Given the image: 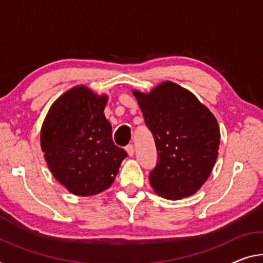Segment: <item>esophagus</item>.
Listing matches in <instances>:
<instances>
[{"instance_id": "esophagus-1", "label": "esophagus", "mask_w": 263, "mask_h": 263, "mask_svg": "<svg viewBox=\"0 0 263 263\" xmlns=\"http://www.w3.org/2000/svg\"><path fill=\"white\" fill-rule=\"evenodd\" d=\"M126 151H127L129 156H133V155H134V153H135L134 145H133V144H128L127 147H126Z\"/></svg>"}]
</instances>
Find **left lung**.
<instances>
[{
	"label": "left lung",
	"instance_id": "obj_1",
	"mask_svg": "<svg viewBox=\"0 0 263 263\" xmlns=\"http://www.w3.org/2000/svg\"><path fill=\"white\" fill-rule=\"evenodd\" d=\"M133 94L159 156L149 174L152 187L169 200L195 194L211 175L219 154L215 116L191 91L169 81L149 94L139 90Z\"/></svg>",
	"mask_w": 263,
	"mask_h": 263
}]
</instances>
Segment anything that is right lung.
<instances>
[{
	"mask_svg": "<svg viewBox=\"0 0 263 263\" xmlns=\"http://www.w3.org/2000/svg\"><path fill=\"white\" fill-rule=\"evenodd\" d=\"M106 104V95L74 87L55 101L43 122L44 159L55 179L74 195L106 191L128 155L112 142Z\"/></svg>",
	"mask_w": 263,
	"mask_h": 263,
	"instance_id": "add662e5",
	"label": "right lung"
}]
</instances>
